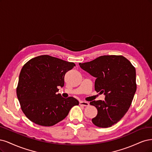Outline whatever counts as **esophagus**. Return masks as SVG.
I'll return each mask as SVG.
<instances>
[{
    "mask_svg": "<svg viewBox=\"0 0 152 152\" xmlns=\"http://www.w3.org/2000/svg\"><path fill=\"white\" fill-rule=\"evenodd\" d=\"M80 105H82V106H85V107H87L89 105V103L87 102H83V101H81L80 102Z\"/></svg>",
    "mask_w": 152,
    "mask_h": 152,
    "instance_id": "34e87169",
    "label": "esophagus"
}]
</instances>
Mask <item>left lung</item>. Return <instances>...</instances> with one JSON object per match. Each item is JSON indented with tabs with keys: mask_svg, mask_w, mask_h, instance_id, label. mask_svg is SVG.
I'll return each mask as SVG.
<instances>
[{
	"mask_svg": "<svg viewBox=\"0 0 152 152\" xmlns=\"http://www.w3.org/2000/svg\"><path fill=\"white\" fill-rule=\"evenodd\" d=\"M82 69L96 77L95 90L105 95V100H94L98 113L92 122L109 128L118 122L130 107L136 91V69L122 56H103L90 62L80 63Z\"/></svg>",
	"mask_w": 152,
	"mask_h": 152,
	"instance_id": "left-lung-1",
	"label": "left lung"
}]
</instances>
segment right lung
<instances>
[{
	"instance_id": "1",
	"label": "right lung",
	"mask_w": 152,
	"mask_h": 152,
	"mask_svg": "<svg viewBox=\"0 0 152 152\" xmlns=\"http://www.w3.org/2000/svg\"><path fill=\"white\" fill-rule=\"evenodd\" d=\"M75 64L48 55L33 58L22 68L16 89L23 113L36 124L52 126L65 119L79 102L63 98L58 86L64 85L66 73Z\"/></svg>"
}]
</instances>
